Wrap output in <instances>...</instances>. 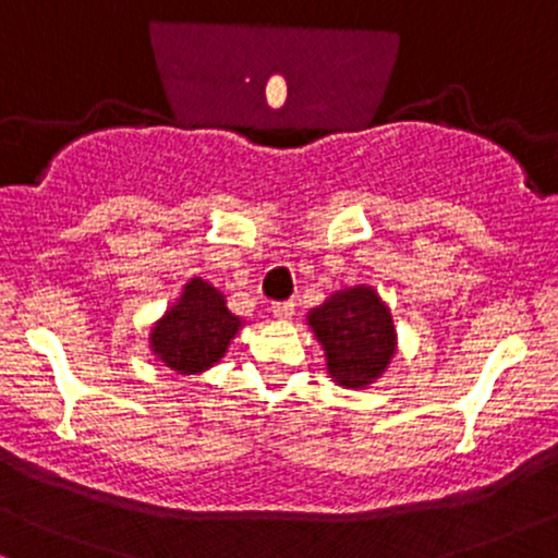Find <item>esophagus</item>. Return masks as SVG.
<instances>
[{
    "mask_svg": "<svg viewBox=\"0 0 558 558\" xmlns=\"http://www.w3.org/2000/svg\"><path fill=\"white\" fill-rule=\"evenodd\" d=\"M272 314L278 319H291L293 317V301H272Z\"/></svg>",
    "mask_w": 558,
    "mask_h": 558,
    "instance_id": "34e87169",
    "label": "esophagus"
}]
</instances>
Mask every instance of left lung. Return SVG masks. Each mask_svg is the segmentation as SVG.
<instances>
[{"label":"left lung","mask_w":558,"mask_h":558,"mask_svg":"<svg viewBox=\"0 0 558 558\" xmlns=\"http://www.w3.org/2000/svg\"><path fill=\"white\" fill-rule=\"evenodd\" d=\"M308 325L327 353V372L343 387H366L395 353V327L372 288L335 293L308 314Z\"/></svg>","instance_id":"8db88e82"}]
</instances>
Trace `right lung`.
Instances as JSON below:
<instances>
[{
	"label": "right lung",
	"instance_id": "add662e5",
	"mask_svg": "<svg viewBox=\"0 0 558 558\" xmlns=\"http://www.w3.org/2000/svg\"><path fill=\"white\" fill-rule=\"evenodd\" d=\"M239 327L241 319L228 312L223 293L194 278L153 330V351L173 372L197 374L226 353Z\"/></svg>",
	"mask_w": 558,
	"mask_h": 558
}]
</instances>
